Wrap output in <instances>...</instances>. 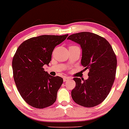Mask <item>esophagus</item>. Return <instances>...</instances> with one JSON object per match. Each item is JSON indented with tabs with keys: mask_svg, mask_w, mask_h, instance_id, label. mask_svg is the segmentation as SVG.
<instances>
[{
	"mask_svg": "<svg viewBox=\"0 0 129 129\" xmlns=\"http://www.w3.org/2000/svg\"><path fill=\"white\" fill-rule=\"evenodd\" d=\"M70 79V78L69 77H65L63 78V81L64 82H66L67 81H68V80Z\"/></svg>",
	"mask_w": 129,
	"mask_h": 129,
	"instance_id": "obj_1",
	"label": "esophagus"
}]
</instances>
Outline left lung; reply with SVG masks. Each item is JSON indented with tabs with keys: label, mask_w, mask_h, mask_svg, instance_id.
<instances>
[{
	"label": "left lung",
	"mask_w": 129,
	"mask_h": 129,
	"mask_svg": "<svg viewBox=\"0 0 129 129\" xmlns=\"http://www.w3.org/2000/svg\"><path fill=\"white\" fill-rule=\"evenodd\" d=\"M67 39L79 44L82 50L81 64L88 69L86 80L74 78L76 86L71 96L77 104L86 107L100 105L108 95L114 82L117 57L106 39L95 34H74Z\"/></svg>",
	"instance_id": "obj_1"
}]
</instances>
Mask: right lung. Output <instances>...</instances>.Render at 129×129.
Instances as JSON below:
<instances>
[{
    "instance_id": "right-lung-1",
    "label": "right lung",
    "mask_w": 129,
    "mask_h": 129,
    "mask_svg": "<svg viewBox=\"0 0 129 129\" xmlns=\"http://www.w3.org/2000/svg\"><path fill=\"white\" fill-rule=\"evenodd\" d=\"M68 35L31 38L23 42L14 55L12 66L17 89L25 102L35 108H46L55 102L63 78L48 74L43 67L48 65L55 47Z\"/></svg>"
}]
</instances>
